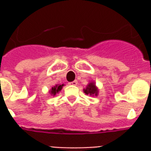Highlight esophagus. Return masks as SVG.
<instances>
[{
  "mask_svg": "<svg viewBox=\"0 0 151 151\" xmlns=\"http://www.w3.org/2000/svg\"><path fill=\"white\" fill-rule=\"evenodd\" d=\"M69 84H71V85L73 86H77V84H78V81L77 80H74V81H73V82H71Z\"/></svg>",
  "mask_w": 151,
  "mask_h": 151,
  "instance_id": "1",
  "label": "esophagus"
}]
</instances>
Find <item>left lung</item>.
<instances>
[{
  "label": "left lung",
  "instance_id": "8db88e82",
  "mask_svg": "<svg viewBox=\"0 0 151 151\" xmlns=\"http://www.w3.org/2000/svg\"><path fill=\"white\" fill-rule=\"evenodd\" d=\"M84 92L86 95H98V90L95 86V83L94 82H91L89 83V85L86 86V88L84 89Z\"/></svg>",
  "mask_w": 151,
  "mask_h": 151
}]
</instances>
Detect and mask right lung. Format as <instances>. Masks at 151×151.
Here are the masks:
<instances>
[{
  "instance_id": "add662e5",
  "label": "right lung",
  "mask_w": 151,
  "mask_h": 151,
  "mask_svg": "<svg viewBox=\"0 0 151 151\" xmlns=\"http://www.w3.org/2000/svg\"><path fill=\"white\" fill-rule=\"evenodd\" d=\"M63 86H64V84H62V85H56L55 86H53L52 88L51 89V91H50V94L52 95H56L58 92L61 91Z\"/></svg>"
}]
</instances>
